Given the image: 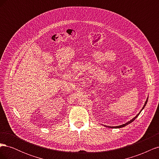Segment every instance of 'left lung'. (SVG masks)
Returning a JSON list of instances; mask_svg holds the SVG:
<instances>
[{"mask_svg":"<svg viewBox=\"0 0 159 159\" xmlns=\"http://www.w3.org/2000/svg\"><path fill=\"white\" fill-rule=\"evenodd\" d=\"M147 99H148V98H147ZM147 99L146 100V102H145V105H144V106H143V107L142 108V109H141V111L144 109V107H145V105H146V104H147ZM141 111L140 112H139L137 115H136V116L135 117H134L133 119H131V121H129V122H127V123H126L125 124H123V125H119V126H117V127H110V126H108V127H109V128H121V127H125V126H126V125H129V124H130V123H132L133 121H134V119H135L138 116H139V114H140V113L141 112ZM107 127V126H106Z\"/></svg>","mask_w":159,"mask_h":159,"instance_id":"left-lung-1","label":"left lung"}]
</instances>
